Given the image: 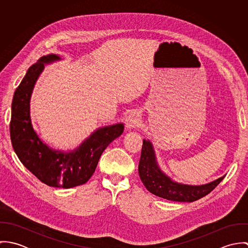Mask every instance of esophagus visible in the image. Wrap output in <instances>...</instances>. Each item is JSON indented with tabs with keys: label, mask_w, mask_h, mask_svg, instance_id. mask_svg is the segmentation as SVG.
I'll return each mask as SVG.
<instances>
[{
	"label": "esophagus",
	"mask_w": 248,
	"mask_h": 248,
	"mask_svg": "<svg viewBox=\"0 0 248 248\" xmlns=\"http://www.w3.org/2000/svg\"><path fill=\"white\" fill-rule=\"evenodd\" d=\"M125 123H126V127L129 129H133V128L140 125L141 118H140L139 111L135 110V111L130 112L125 119Z\"/></svg>",
	"instance_id": "esophagus-1"
}]
</instances>
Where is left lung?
<instances>
[{"instance_id": "obj_1", "label": "left lung", "mask_w": 248, "mask_h": 248, "mask_svg": "<svg viewBox=\"0 0 248 248\" xmlns=\"http://www.w3.org/2000/svg\"><path fill=\"white\" fill-rule=\"evenodd\" d=\"M139 174L144 186L152 194L168 201L192 202L208 195L225 176L210 183L199 186L181 184L173 181L158 167L152 143L143 140Z\"/></svg>"}]
</instances>
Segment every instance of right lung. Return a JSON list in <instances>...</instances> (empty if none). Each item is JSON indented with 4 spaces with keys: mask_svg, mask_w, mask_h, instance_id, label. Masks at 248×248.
Instances as JSON below:
<instances>
[{
    "mask_svg": "<svg viewBox=\"0 0 248 248\" xmlns=\"http://www.w3.org/2000/svg\"><path fill=\"white\" fill-rule=\"evenodd\" d=\"M60 59L58 55L48 54L41 57L28 70L14 93L9 129L12 147L24 166L43 183L68 189L90 179L102 153L110 142L121 136L124 126L119 123L100 128L69 153L52 150L43 143L31 124V96L45 64Z\"/></svg>",
    "mask_w": 248,
    "mask_h": 248,
    "instance_id": "obj_1",
    "label": "right lung"
}]
</instances>
